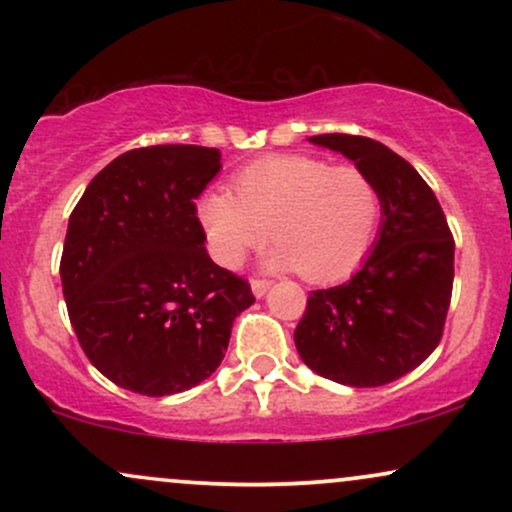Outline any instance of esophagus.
Instances as JSON below:
<instances>
[{"label":"esophagus","instance_id":"34e87169","mask_svg":"<svg viewBox=\"0 0 512 512\" xmlns=\"http://www.w3.org/2000/svg\"><path fill=\"white\" fill-rule=\"evenodd\" d=\"M250 286H252V293H255L257 298H262L264 293L269 291V286H272V281H267V279H252Z\"/></svg>","mask_w":512,"mask_h":512}]
</instances>
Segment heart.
<instances>
[{
	"label": "heart",
	"instance_id": "1",
	"mask_svg": "<svg viewBox=\"0 0 512 512\" xmlns=\"http://www.w3.org/2000/svg\"><path fill=\"white\" fill-rule=\"evenodd\" d=\"M383 199L375 182L354 166L315 156H269L236 175V195L207 190L197 219L209 252L236 269L267 233L274 269H293L308 281H334L366 260L378 236Z\"/></svg>",
	"mask_w": 512,
	"mask_h": 512
}]
</instances>
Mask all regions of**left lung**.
I'll use <instances>...</instances> for the list:
<instances>
[{
	"label": "left lung",
	"instance_id": "8db88e82",
	"mask_svg": "<svg viewBox=\"0 0 512 512\" xmlns=\"http://www.w3.org/2000/svg\"><path fill=\"white\" fill-rule=\"evenodd\" d=\"M354 161L383 199L378 238L344 284L313 291L293 339L303 363L349 387H380L426 361L443 337L455 240L436 195L411 163L354 134H317Z\"/></svg>",
	"mask_w": 512,
	"mask_h": 512
}]
</instances>
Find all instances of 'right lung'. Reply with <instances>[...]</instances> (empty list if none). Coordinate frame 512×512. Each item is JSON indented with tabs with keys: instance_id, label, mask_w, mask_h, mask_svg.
I'll return each instance as SVG.
<instances>
[{
	"instance_id": "add662e5",
	"label": "right lung",
	"mask_w": 512,
	"mask_h": 512,
	"mask_svg": "<svg viewBox=\"0 0 512 512\" xmlns=\"http://www.w3.org/2000/svg\"><path fill=\"white\" fill-rule=\"evenodd\" d=\"M221 151L161 144L117 156L69 216L60 276L81 349L108 380L146 397L207 380L250 284L209 257L195 199Z\"/></svg>"
}]
</instances>
